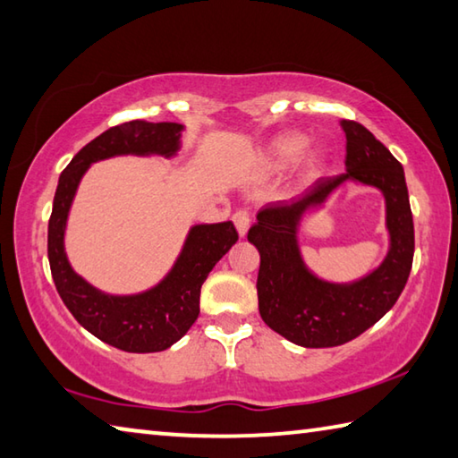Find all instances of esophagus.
<instances>
[{"label": "esophagus", "instance_id": "esophagus-1", "mask_svg": "<svg viewBox=\"0 0 458 458\" xmlns=\"http://www.w3.org/2000/svg\"><path fill=\"white\" fill-rule=\"evenodd\" d=\"M233 223L239 231V235L243 237L251 225V211H247V208H239V211L233 213Z\"/></svg>", "mask_w": 458, "mask_h": 458}]
</instances>
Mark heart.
<instances>
[{"instance_id": "obj_1", "label": "heart", "mask_w": 458, "mask_h": 458, "mask_svg": "<svg viewBox=\"0 0 458 458\" xmlns=\"http://www.w3.org/2000/svg\"><path fill=\"white\" fill-rule=\"evenodd\" d=\"M308 148V139L300 132H290L279 136V139L271 144V163L277 166H287L298 160L303 150Z\"/></svg>"}]
</instances>
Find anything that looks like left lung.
<instances>
[{
  "mask_svg": "<svg viewBox=\"0 0 458 458\" xmlns=\"http://www.w3.org/2000/svg\"><path fill=\"white\" fill-rule=\"evenodd\" d=\"M346 132V173L322 176L292 203H271L247 233L259 251V314L271 330L303 348H332L364 334L394 306L414 258V223L403 165L356 120H342ZM348 178L372 183L387 197L391 251L383 266L348 286L310 275L297 250V223Z\"/></svg>",
  "mask_w": 458,
  "mask_h": 458,
  "instance_id": "1",
  "label": "left lung"
}]
</instances>
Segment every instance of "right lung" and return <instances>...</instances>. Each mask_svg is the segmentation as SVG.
<instances>
[{
	"mask_svg": "<svg viewBox=\"0 0 458 458\" xmlns=\"http://www.w3.org/2000/svg\"><path fill=\"white\" fill-rule=\"evenodd\" d=\"M181 131L182 126L176 123L131 120L96 136L62 171L47 223V259L55 290L70 314L98 340L134 354L163 352L189 332L199 318L200 285L215 263L237 243L235 225L225 221L192 227L171 274L155 290L126 298L104 295L72 271L64 253V231L72 199L88 166L116 155L157 152L168 157L179 148Z\"/></svg>",
	"mask_w": 458,
	"mask_h": 458,
	"instance_id": "right-lung-1",
	"label": "right lung"
}]
</instances>
